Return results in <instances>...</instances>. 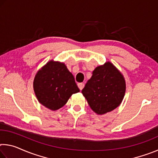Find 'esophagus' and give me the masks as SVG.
I'll list each match as a JSON object with an SVG mask.
<instances>
[{
	"label": "esophagus",
	"mask_w": 158,
	"mask_h": 158,
	"mask_svg": "<svg viewBox=\"0 0 158 158\" xmlns=\"http://www.w3.org/2000/svg\"><path fill=\"white\" fill-rule=\"evenodd\" d=\"M78 87H79V89L81 90L83 89V88L84 87V83H79Z\"/></svg>",
	"instance_id": "34e87169"
}]
</instances>
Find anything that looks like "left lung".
<instances>
[{"label":"left lung","mask_w":158,"mask_h":158,"mask_svg":"<svg viewBox=\"0 0 158 158\" xmlns=\"http://www.w3.org/2000/svg\"><path fill=\"white\" fill-rule=\"evenodd\" d=\"M123 76L110 62L96 68L81 90L90 107L98 114H105L120 105L124 98Z\"/></svg>","instance_id":"1"}]
</instances>
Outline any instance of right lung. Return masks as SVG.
<instances>
[{"instance_id":"right-lung-1","label":"right lung","mask_w":158,"mask_h":158,"mask_svg":"<svg viewBox=\"0 0 158 158\" xmlns=\"http://www.w3.org/2000/svg\"><path fill=\"white\" fill-rule=\"evenodd\" d=\"M33 88L40 102L53 111L62 107L72 95L79 92L74 76L65 64L53 60L37 72Z\"/></svg>"}]
</instances>
